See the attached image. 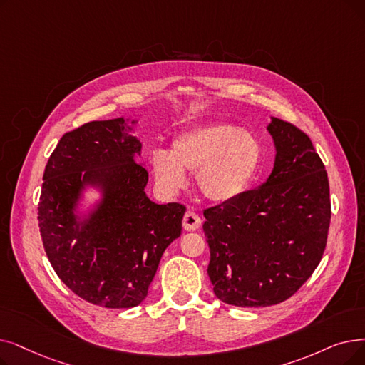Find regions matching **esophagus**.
Returning <instances> with one entry per match:
<instances>
[{
    "instance_id": "esophagus-1",
    "label": "esophagus",
    "mask_w": 365,
    "mask_h": 365,
    "mask_svg": "<svg viewBox=\"0 0 365 365\" xmlns=\"http://www.w3.org/2000/svg\"><path fill=\"white\" fill-rule=\"evenodd\" d=\"M201 225V219L197 213L187 210L183 216V228L186 231H197Z\"/></svg>"
}]
</instances>
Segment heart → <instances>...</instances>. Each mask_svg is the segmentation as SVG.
Masks as SVG:
<instances>
[{
  "instance_id": "b5f03b06",
  "label": "heart",
  "mask_w": 365,
  "mask_h": 365,
  "mask_svg": "<svg viewBox=\"0 0 365 365\" xmlns=\"http://www.w3.org/2000/svg\"><path fill=\"white\" fill-rule=\"evenodd\" d=\"M262 146L258 137L231 123H207L179 133L170 150L155 149L150 170L165 194L186 186V173H195L200 194L210 202L224 204L240 197L255 176Z\"/></svg>"
}]
</instances>
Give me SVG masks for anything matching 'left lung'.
Wrapping results in <instances>:
<instances>
[{
    "mask_svg": "<svg viewBox=\"0 0 365 365\" xmlns=\"http://www.w3.org/2000/svg\"><path fill=\"white\" fill-rule=\"evenodd\" d=\"M267 130L276 148L268 179L204 210L215 295L237 307L294 295L321 262L331 220L328 176L309 135L277 118Z\"/></svg>",
    "mask_w": 365,
    "mask_h": 365,
    "instance_id": "obj_1",
    "label": "left lung"
}]
</instances>
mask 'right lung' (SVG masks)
<instances>
[{"instance_id": "1", "label": "right lung", "mask_w": 365, "mask_h": 365, "mask_svg": "<svg viewBox=\"0 0 365 365\" xmlns=\"http://www.w3.org/2000/svg\"><path fill=\"white\" fill-rule=\"evenodd\" d=\"M93 120L62 135L47 161L38 227L55 273L88 303L138 306L168 245L182 232L186 207L156 204L145 192L149 174L135 163L141 143L135 120ZM86 187L102 198L85 215Z\"/></svg>"}]
</instances>
